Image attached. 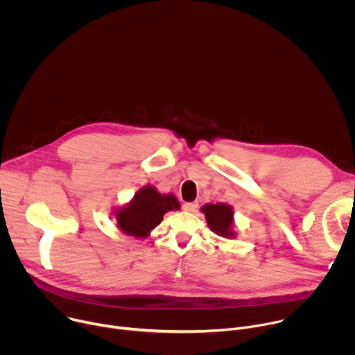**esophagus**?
Listing matches in <instances>:
<instances>
[{
  "label": "esophagus",
  "instance_id": "obj_1",
  "mask_svg": "<svg viewBox=\"0 0 355 355\" xmlns=\"http://www.w3.org/2000/svg\"><path fill=\"white\" fill-rule=\"evenodd\" d=\"M196 208H198V205L195 204V202H187V204L182 205V209L187 212H193V211H196Z\"/></svg>",
  "mask_w": 355,
  "mask_h": 355
}]
</instances>
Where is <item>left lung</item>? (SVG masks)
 I'll use <instances>...</instances> for the list:
<instances>
[{
    "label": "left lung",
    "instance_id": "obj_1",
    "mask_svg": "<svg viewBox=\"0 0 355 355\" xmlns=\"http://www.w3.org/2000/svg\"><path fill=\"white\" fill-rule=\"evenodd\" d=\"M200 212L205 215L209 229L225 239H234L237 234L234 227V209L229 204H207L200 208Z\"/></svg>",
    "mask_w": 355,
    "mask_h": 355
}]
</instances>
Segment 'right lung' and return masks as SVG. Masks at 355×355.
Here are the masks:
<instances>
[{"mask_svg":"<svg viewBox=\"0 0 355 355\" xmlns=\"http://www.w3.org/2000/svg\"><path fill=\"white\" fill-rule=\"evenodd\" d=\"M180 202L173 193H160L156 187L146 185L128 204L115 208L112 215L122 233L136 239H147L167 212L180 211Z\"/></svg>","mask_w":355,"mask_h":355,"instance_id":"right-lung-1","label":"right lung"}]
</instances>
